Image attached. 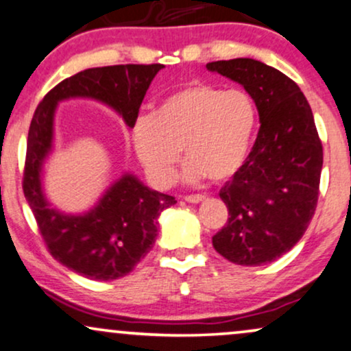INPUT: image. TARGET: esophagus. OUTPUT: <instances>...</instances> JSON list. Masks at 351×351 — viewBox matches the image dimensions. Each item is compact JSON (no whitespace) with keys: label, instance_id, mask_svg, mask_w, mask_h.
<instances>
[{"label":"esophagus","instance_id":"1","mask_svg":"<svg viewBox=\"0 0 351 351\" xmlns=\"http://www.w3.org/2000/svg\"><path fill=\"white\" fill-rule=\"evenodd\" d=\"M205 198H206L205 195H187V197H184V200L187 203H200L205 200Z\"/></svg>","mask_w":351,"mask_h":351}]
</instances>
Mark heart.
Segmentation results:
<instances>
[{
    "label": "heart",
    "mask_w": 351,
    "mask_h": 351,
    "mask_svg": "<svg viewBox=\"0 0 351 351\" xmlns=\"http://www.w3.org/2000/svg\"><path fill=\"white\" fill-rule=\"evenodd\" d=\"M255 127V107L239 89L203 83L180 86L164 96L153 114H140L130 128L138 161L156 187L176 179L180 149L187 182H219L239 171Z\"/></svg>",
    "instance_id": "b5f03b06"
}]
</instances>
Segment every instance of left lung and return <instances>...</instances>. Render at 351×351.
<instances>
[{"mask_svg":"<svg viewBox=\"0 0 351 351\" xmlns=\"http://www.w3.org/2000/svg\"><path fill=\"white\" fill-rule=\"evenodd\" d=\"M206 68L244 86L261 119L252 151L219 190L229 218L213 247L236 265L274 262L295 247L317 206L324 151L313 110L295 81L257 60Z\"/></svg>","mask_w":351,"mask_h":351,"instance_id":"1","label":"left lung"}]
</instances>
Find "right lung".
Returning <instances> with one entry per match:
<instances>
[{
	"label": "right lung",
	"mask_w": 351,
	"mask_h": 351,
	"mask_svg": "<svg viewBox=\"0 0 351 351\" xmlns=\"http://www.w3.org/2000/svg\"><path fill=\"white\" fill-rule=\"evenodd\" d=\"M162 64H115L89 68L58 83L38 104L29 127L23 190L51 257L90 280L125 276L153 249L158 216L177 203L172 195L145 187L135 176H123L81 216L50 208L42 193V162L51 148L53 114L58 101L97 99L132 127L151 81Z\"/></svg>",
	"instance_id": "1"
}]
</instances>
